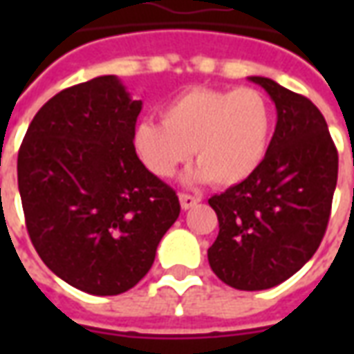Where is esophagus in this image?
Wrapping results in <instances>:
<instances>
[{"label":"esophagus","mask_w":354,"mask_h":354,"mask_svg":"<svg viewBox=\"0 0 354 354\" xmlns=\"http://www.w3.org/2000/svg\"><path fill=\"white\" fill-rule=\"evenodd\" d=\"M199 201H201V197H197V195H189V193H180V205H182V208H184V210L195 207V205H197Z\"/></svg>","instance_id":"esophagus-1"}]
</instances>
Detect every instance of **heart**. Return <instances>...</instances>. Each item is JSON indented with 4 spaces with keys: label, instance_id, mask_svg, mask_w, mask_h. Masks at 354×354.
Instances as JSON below:
<instances>
[{
    "label": "heart",
    "instance_id": "b5f03b06",
    "mask_svg": "<svg viewBox=\"0 0 354 354\" xmlns=\"http://www.w3.org/2000/svg\"><path fill=\"white\" fill-rule=\"evenodd\" d=\"M273 109L254 87H193L161 108V123L140 121L132 147L153 176L167 180L192 157L189 180L216 185L245 182L260 169L273 134Z\"/></svg>",
    "mask_w": 354,
    "mask_h": 354
}]
</instances>
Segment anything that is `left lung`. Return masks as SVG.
I'll list each match as a JSON object with an SVG mask.
<instances>
[{
    "label": "left lung",
    "mask_w": 354,
    "mask_h": 354,
    "mask_svg": "<svg viewBox=\"0 0 354 354\" xmlns=\"http://www.w3.org/2000/svg\"><path fill=\"white\" fill-rule=\"evenodd\" d=\"M277 108L261 167L208 199L220 223L208 263L237 290L281 284L311 260L324 237L337 184V149L319 108L267 77H250Z\"/></svg>",
    "instance_id": "1"
}]
</instances>
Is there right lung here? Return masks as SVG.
I'll return each instance as SVG.
<instances>
[{
  "mask_svg": "<svg viewBox=\"0 0 354 354\" xmlns=\"http://www.w3.org/2000/svg\"><path fill=\"white\" fill-rule=\"evenodd\" d=\"M142 102L115 75L55 94L19 149L28 235L43 263L73 288L117 296L138 284L176 222V192L132 147Z\"/></svg>",
  "mask_w": 354,
  "mask_h": 354,
  "instance_id": "right-lung-1",
  "label": "right lung"
}]
</instances>
